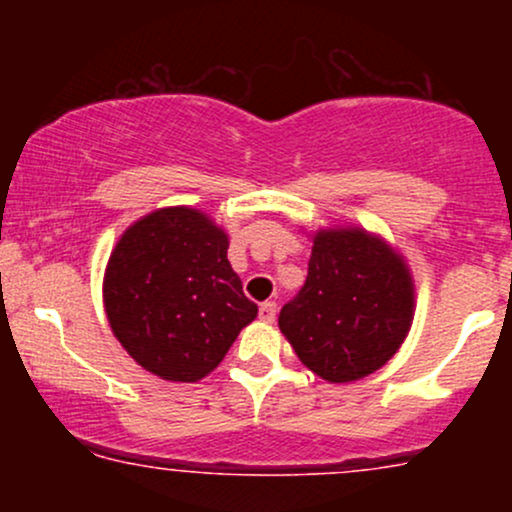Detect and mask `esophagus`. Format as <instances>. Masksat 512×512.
<instances>
[{"label": "esophagus", "mask_w": 512, "mask_h": 512, "mask_svg": "<svg viewBox=\"0 0 512 512\" xmlns=\"http://www.w3.org/2000/svg\"><path fill=\"white\" fill-rule=\"evenodd\" d=\"M276 317V303L274 301H267L260 305V320L262 322H274Z\"/></svg>", "instance_id": "obj_1"}]
</instances>
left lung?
Masks as SVG:
<instances>
[{"label": "left lung", "instance_id": "obj_1", "mask_svg": "<svg viewBox=\"0 0 512 512\" xmlns=\"http://www.w3.org/2000/svg\"><path fill=\"white\" fill-rule=\"evenodd\" d=\"M411 320L414 281L404 257L363 228H322L279 330L305 368L327 383H354L397 354Z\"/></svg>", "mask_w": 512, "mask_h": 512}]
</instances>
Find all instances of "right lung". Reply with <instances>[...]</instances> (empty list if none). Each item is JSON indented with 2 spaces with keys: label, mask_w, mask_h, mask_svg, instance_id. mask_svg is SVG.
I'll list each match as a JSON object with an SVG mask.
<instances>
[{
  "label": "right lung",
  "mask_w": 512,
  "mask_h": 512,
  "mask_svg": "<svg viewBox=\"0 0 512 512\" xmlns=\"http://www.w3.org/2000/svg\"><path fill=\"white\" fill-rule=\"evenodd\" d=\"M226 252L223 228L190 207L151 211L117 240L103 279L105 315L144 370L197 383L255 320L257 305Z\"/></svg>",
  "instance_id": "right-lung-1"
}]
</instances>
